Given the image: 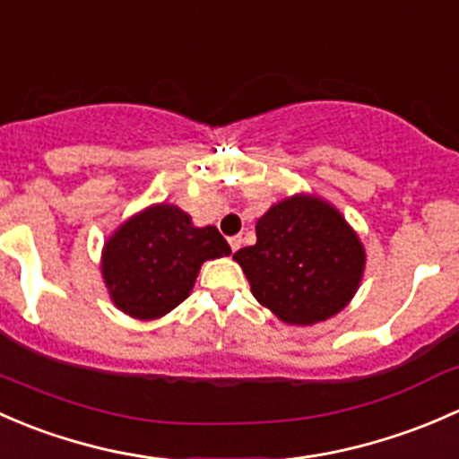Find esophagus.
<instances>
[{"mask_svg": "<svg viewBox=\"0 0 459 459\" xmlns=\"http://www.w3.org/2000/svg\"><path fill=\"white\" fill-rule=\"evenodd\" d=\"M240 245H243V238H240V236H230V247H231V252H238Z\"/></svg>", "mask_w": 459, "mask_h": 459, "instance_id": "obj_1", "label": "esophagus"}]
</instances>
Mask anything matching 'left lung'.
<instances>
[{"mask_svg":"<svg viewBox=\"0 0 459 459\" xmlns=\"http://www.w3.org/2000/svg\"><path fill=\"white\" fill-rule=\"evenodd\" d=\"M254 299L287 325H316L342 311L365 273V247L323 198L294 195L258 219L256 245L238 249Z\"/></svg>","mask_w":459,"mask_h":459,"instance_id":"8db88e82","label":"left lung"}]
</instances>
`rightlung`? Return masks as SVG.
Wrapping results in <instances>:
<instances>
[{"label": "right lung", "instance_id": "add662e5", "mask_svg": "<svg viewBox=\"0 0 459 459\" xmlns=\"http://www.w3.org/2000/svg\"><path fill=\"white\" fill-rule=\"evenodd\" d=\"M230 254L228 240L214 225L195 228L181 207L157 203L106 240L101 273L124 314L157 320L190 296L203 263Z\"/></svg>", "mask_w": 459, "mask_h": 459}]
</instances>
